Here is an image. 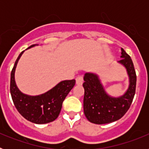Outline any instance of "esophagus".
Wrapping results in <instances>:
<instances>
[{"instance_id": "obj_1", "label": "esophagus", "mask_w": 149, "mask_h": 149, "mask_svg": "<svg viewBox=\"0 0 149 149\" xmlns=\"http://www.w3.org/2000/svg\"><path fill=\"white\" fill-rule=\"evenodd\" d=\"M84 83V78L82 75H78L76 77V84L77 85H81Z\"/></svg>"}]
</instances>
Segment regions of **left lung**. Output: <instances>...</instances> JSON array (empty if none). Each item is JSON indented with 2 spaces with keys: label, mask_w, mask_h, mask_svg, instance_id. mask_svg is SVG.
<instances>
[{
  "label": "left lung",
  "mask_w": 149,
  "mask_h": 149,
  "mask_svg": "<svg viewBox=\"0 0 149 149\" xmlns=\"http://www.w3.org/2000/svg\"><path fill=\"white\" fill-rule=\"evenodd\" d=\"M121 58L118 63L125 67L129 77L128 88L122 95H109L98 74L86 72L84 75V111L86 119L92 123L102 125L119 120L131 107L136 90V72L131 56L123 48Z\"/></svg>",
  "instance_id": "8db88e82"
}]
</instances>
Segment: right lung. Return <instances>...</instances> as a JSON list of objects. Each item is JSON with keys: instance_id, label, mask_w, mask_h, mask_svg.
I'll return each mask as SVG.
<instances>
[{"instance_id": "obj_1", "label": "right lung", "mask_w": 149, "mask_h": 149, "mask_svg": "<svg viewBox=\"0 0 149 149\" xmlns=\"http://www.w3.org/2000/svg\"><path fill=\"white\" fill-rule=\"evenodd\" d=\"M35 45H33L28 48ZM24 51L18 56L11 72L10 93L13 103L18 113L33 123L46 124L53 122L60 114L64 99L75 85V80L61 81L49 91L39 95L24 94L18 89L15 81V68Z\"/></svg>"}]
</instances>
